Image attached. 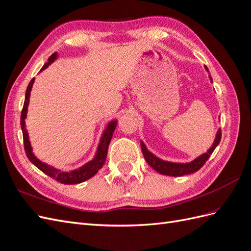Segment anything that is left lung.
<instances>
[{
  "label": "left lung",
  "mask_w": 251,
  "mask_h": 251,
  "mask_svg": "<svg viewBox=\"0 0 251 251\" xmlns=\"http://www.w3.org/2000/svg\"><path fill=\"white\" fill-rule=\"evenodd\" d=\"M205 69L207 70L206 67H205ZM221 139H222V131L218 130L215 142H214L213 146L209 149V151H207L206 153L197 157L195 161H193L191 163H186V164L170 163V162L160 160V158L154 156L151 153V152L147 150L146 146L142 142H140V147H142V151H143V154L145 156V160L152 168L155 170V172L160 173L162 175H166V176H180L191 175L193 173H196L197 170H199L201 167H202L205 164V162L209 160V157L213 153V151L215 150L217 145L219 144V142H221Z\"/></svg>",
  "instance_id": "1"
}]
</instances>
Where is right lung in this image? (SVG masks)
<instances>
[{
    "label": "right lung",
    "instance_id": "right-lung-1",
    "mask_svg": "<svg viewBox=\"0 0 251 251\" xmlns=\"http://www.w3.org/2000/svg\"><path fill=\"white\" fill-rule=\"evenodd\" d=\"M56 55H57L56 53H53L51 56L49 57L48 63H46L44 65L41 70L46 69L47 67L50 65L55 58H56ZM34 79L35 78L30 79V82L26 88L25 100H24V104H23V108L21 112V129H22V134H23V144H24V150H25V154H26L27 158L35 165L36 167L39 168L42 173L46 174L49 176H51V178L56 180L57 182L62 183V184H67V185L77 184V183H81V182H84V181L90 179L91 176H94L98 173V170L101 169V167L105 163L108 145H109V143H111L113 133L116 129V126H117V122L116 121L109 122L107 127H106V130L104 131V133H103V136L101 138L99 148H98L95 158L93 161L88 162L86 165H84L83 167L75 169V170H72V172H62V170H58L56 168L49 166V165L40 162L38 158H36V156L33 154L32 147H30L28 136H27V132L25 130L26 111H27L30 89H32Z\"/></svg>",
    "mask_w": 251,
    "mask_h": 251
}]
</instances>
